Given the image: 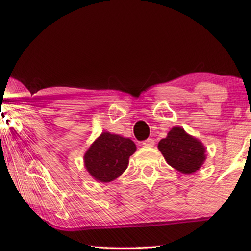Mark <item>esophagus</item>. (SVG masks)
Wrapping results in <instances>:
<instances>
[{
	"label": "esophagus",
	"instance_id": "1",
	"mask_svg": "<svg viewBox=\"0 0 251 251\" xmlns=\"http://www.w3.org/2000/svg\"><path fill=\"white\" fill-rule=\"evenodd\" d=\"M154 144H155V143H154V140L151 139V138L144 140V142H143V145L145 147H153Z\"/></svg>",
	"mask_w": 251,
	"mask_h": 251
}]
</instances>
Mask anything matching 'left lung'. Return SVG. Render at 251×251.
Instances as JSON below:
<instances>
[{"mask_svg":"<svg viewBox=\"0 0 251 251\" xmlns=\"http://www.w3.org/2000/svg\"><path fill=\"white\" fill-rule=\"evenodd\" d=\"M157 149L169 166L185 175L194 174L207 159L203 144L180 126H174L166 138L160 140Z\"/></svg>","mask_w":251,"mask_h":251,"instance_id":"1","label":"left lung"}]
</instances>
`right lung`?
<instances>
[{
  "label": "right lung",
  "mask_w": 251,
  "mask_h": 251,
  "mask_svg": "<svg viewBox=\"0 0 251 251\" xmlns=\"http://www.w3.org/2000/svg\"><path fill=\"white\" fill-rule=\"evenodd\" d=\"M136 150L130 138L104 131L84 153V167L95 180L109 183L125 173Z\"/></svg>",
  "instance_id": "right-lung-1"
}]
</instances>
